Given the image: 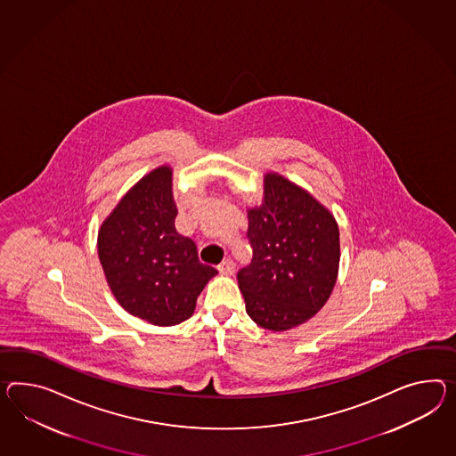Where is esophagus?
<instances>
[{"mask_svg": "<svg viewBox=\"0 0 456 456\" xmlns=\"http://www.w3.org/2000/svg\"><path fill=\"white\" fill-rule=\"evenodd\" d=\"M218 271H220L222 274H226V276H232L234 271H236V265H234L232 259H224L222 265L218 266Z\"/></svg>", "mask_w": 456, "mask_h": 456, "instance_id": "1", "label": "esophagus"}]
</instances>
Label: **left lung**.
I'll list each match as a JSON object with an SVG mask.
<instances>
[{"label":"left lung","mask_w":456,"mask_h":456,"mask_svg":"<svg viewBox=\"0 0 456 456\" xmlns=\"http://www.w3.org/2000/svg\"><path fill=\"white\" fill-rule=\"evenodd\" d=\"M251 263L238 271L246 313L274 332L309 321L338 280L340 245L332 213L278 174L265 175L261 207L248 210Z\"/></svg>","instance_id":"8db88e82"}]
</instances>
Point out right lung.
I'll list each match as a JSON object with an SVG mask.
<instances>
[{
  "mask_svg": "<svg viewBox=\"0 0 456 456\" xmlns=\"http://www.w3.org/2000/svg\"><path fill=\"white\" fill-rule=\"evenodd\" d=\"M172 168L139 180L105 218L97 253L118 304L153 326L187 321L205 284L218 273L201 265L197 246L175 230Z\"/></svg>",
  "mask_w": 456,
  "mask_h": 456,
  "instance_id": "right-lung-1",
  "label": "right lung"
}]
</instances>
